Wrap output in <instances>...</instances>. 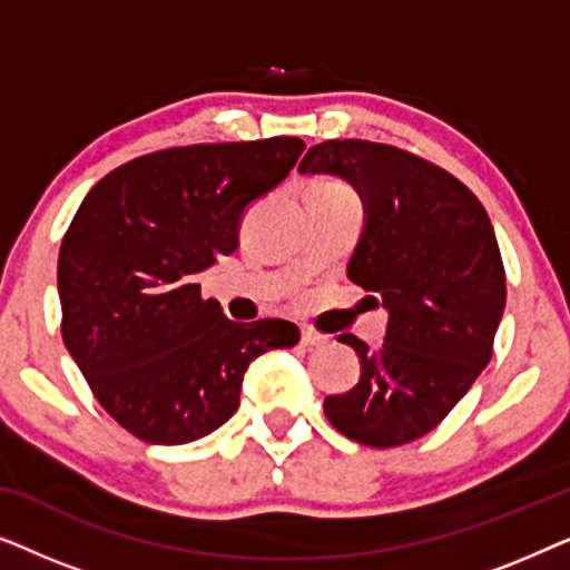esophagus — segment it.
Here are the masks:
<instances>
[{"instance_id":"34e87169","label":"esophagus","mask_w":570,"mask_h":570,"mask_svg":"<svg viewBox=\"0 0 570 570\" xmlns=\"http://www.w3.org/2000/svg\"><path fill=\"white\" fill-rule=\"evenodd\" d=\"M301 345L306 350H318V347L326 345V337H322V334H316L311 330H303L301 332Z\"/></svg>"}]
</instances>
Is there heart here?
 I'll return each instance as SVG.
<instances>
[{"label":"heart","instance_id":"obj_1","mask_svg":"<svg viewBox=\"0 0 570 570\" xmlns=\"http://www.w3.org/2000/svg\"><path fill=\"white\" fill-rule=\"evenodd\" d=\"M322 186H340V184H332V181H326V184H322Z\"/></svg>","mask_w":570,"mask_h":570}]
</instances>
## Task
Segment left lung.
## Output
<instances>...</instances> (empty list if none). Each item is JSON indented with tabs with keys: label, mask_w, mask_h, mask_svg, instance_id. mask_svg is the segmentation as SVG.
<instances>
[{
	"label": "left lung",
	"mask_w": 570,
	"mask_h": 570,
	"mask_svg": "<svg viewBox=\"0 0 570 570\" xmlns=\"http://www.w3.org/2000/svg\"><path fill=\"white\" fill-rule=\"evenodd\" d=\"M298 170L340 176L361 194L365 225L347 277L389 311L379 350L337 337L361 357V381L326 396L324 415L363 446L423 439L493 357L505 272L485 207L449 170L368 139H326Z\"/></svg>",
	"instance_id": "8db88e82"
}]
</instances>
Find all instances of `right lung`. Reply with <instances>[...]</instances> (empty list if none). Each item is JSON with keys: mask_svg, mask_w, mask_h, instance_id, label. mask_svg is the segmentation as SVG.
Masks as SVG:
<instances>
[{"mask_svg": "<svg viewBox=\"0 0 570 570\" xmlns=\"http://www.w3.org/2000/svg\"><path fill=\"white\" fill-rule=\"evenodd\" d=\"M306 150L298 137L168 147L88 191L59 248L61 337L108 415L160 446L213 433L254 357L298 345L283 318L240 324L197 275L238 246L254 199Z\"/></svg>", "mask_w": 570, "mask_h": 570, "instance_id": "right-lung-1", "label": "right lung"}]
</instances>
